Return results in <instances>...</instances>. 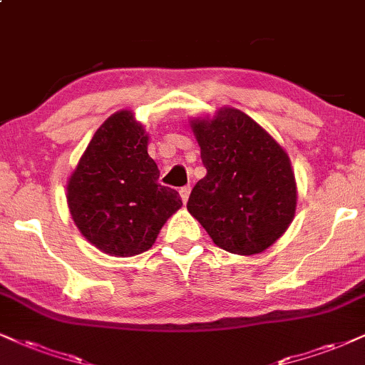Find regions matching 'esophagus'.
<instances>
[{
  "instance_id": "obj_1",
  "label": "esophagus",
  "mask_w": 365,
  "mask_h": 365,
  "mask_svg": "<svg viewBox=\"0 0 365 365\" xmlns=\"http://www.w3.org/2000/svg\"><path fill=\"white\" fill-rule=\"evenodd\" d=\"M190 192H191L190 186H184V187H181V190H179V195H181L182 203H187V200H190Z\"/></svg>"
}]
</instances>
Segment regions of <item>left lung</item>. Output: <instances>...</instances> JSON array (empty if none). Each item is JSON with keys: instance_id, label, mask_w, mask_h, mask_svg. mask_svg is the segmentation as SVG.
Wrapping results in <instances>:
<instances>
[{"instance_id": "8db88e82", "label": "left lung", "mask_w": 365, "mask_h": 365, "mask_svg": "<svg viewBox=\"0 0 365 365\" xmlns=\"http://www.w3.org/2000/svg\"><path fill=\"white\" fill-rule=\"evenodd\" d=\"M190 125L206 175L192 187L187 211L230 254L269 249L289 228L298 203L284 147L237 108H220Z\"/></svg>"}]
</instances>
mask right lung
<instances>
[{
    "label": "right lung",
    "instance_id": "1",
    "mask_svg": "<svg viewBox=\"0 0 365 365\" xmlns=\"http://www.w3.org/2000/svg\"><path fill=\"white\" fill-rule=\"evenodd\" d=\"M148 133L132 110H120L96 130L67 179V206L89 244L115 257L150 249L164 223L182 206L160 186L148 155Z\"/></svg>",
    "mask_w": 365,
    "mask_h": 365
}]
</instances>
